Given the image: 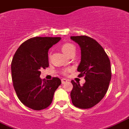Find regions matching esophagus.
<instances>
[{"label":"esophagus","instance_id":"esophagus-1","mask_svg":"<svg viewBox=\"0 0 129 129\" xmlns=\"http://www.w3.org/2000/svg\"><path fill=\"white\" fill-rule=\"evenodd\" d=\"M68 81V80H67V79H66V78H62L61 79V82H62V84H65L66 82H67Z\"/></svg>","mask_w":129,"mask_h":129}]
</instances>
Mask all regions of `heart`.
Wrapping results in <instances>:
<instances>
[{
    "mask_svg": "<svg viewBox=\"0 0 129 129\" xmlns=\"http://www.w3.org/2000/svg\"><path fill=\"white\" fill-rule=\"evenodd\" d=\"M61 51H62L63 53H65L66 55L69 56V57H70L72 55L75 53L76 52L75 46L73 44H72V43H67L63 44L61 45ZM68 72H70V70H65L63 73L66 74Z\"/></svg>",
    "mask_w": 129,
    "mask_h": 129,
    "instance_id": "1",
    "label": "heart"
}]
</instances>
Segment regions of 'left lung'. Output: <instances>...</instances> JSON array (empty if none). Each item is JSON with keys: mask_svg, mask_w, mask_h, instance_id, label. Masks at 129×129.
<instances>
[{"mask_svg": "<svg viewBox=\"0 0 129 129\" xmlns=\"http://www.w3.org/2000/svg\"><path fill=\"white\" fill-rule=\"evenodd\" d=\"M79 45L81 60L78 67L79 76H84L82 86L74 80L70 93L74 106L81 109L91 108L104 98L111 80L110 61L103 47L97 41L86 36H71Z\"/></svg>", "mask_w": 129, "mask_h": 129, "instance_id": "8db88e82", "label": "left lung"}]
</instances>
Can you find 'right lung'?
<instances>
[{"label": "right lung", "instance_id": "1", "mask_svg": "<svg viewBox=\"0 0 129 129\" xmlns=\"http://www.w3.org/2000/svg\"><path fill=\"white\" fill-rule=\"evenodd\" d=\"M60 37H34L21 44L11 62V74L15 91L23 105L34 110L49 107L53 95L61 84L59 78L42 80L41 69L49 67V49Z\"/></svg>", "mask_w": 129, "mask_h": 129}]
</instances>
